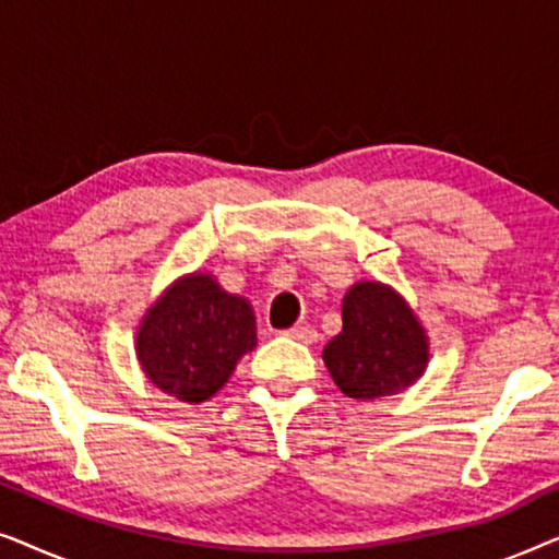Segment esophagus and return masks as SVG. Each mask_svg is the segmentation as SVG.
<instances>
[{"label": "esophagus", "mask_w": 559, "mask_h": 559, "mask_svg": "<svg viewBox=\"0 0 559 559\" xmlns=\"http://www.w3.org/2000/svg\"><path fill=\"white\" fill-rule=\"evenodd\" d=\"M285 335H289L293 341L305 343V346H310V343L318 341V331L310 325H293L289 331H285Z\"/></svg>", "instance_id": "obj_1"}]
</instances>
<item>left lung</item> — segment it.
Here are the masks:
<instances>
[{
    "label": "left lung",
    "mask_w": 559,
    "mask_h": 559,
    "mask_svg": "<svg viewBox=\"0 0 559 559\" xmlns=\"http://www.w3.org/2000/svg\"><path fill=\"white\" fill-rule=\"evenodd\" d=\"M341 312L343 331L323 348V361L343 394L381 400L423 377L430 343L400 293L381 282H356Z\"/></svg>",
    "instance_id": "8db88e82"
}]
</instances>
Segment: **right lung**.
<instances>
[{
	"label": "right lung",
	"mask_w": 559,
	"mask_h": 559,
	"mask_svg": "<svg viewBox=\"0 0 559 559\" xmlns=\"http://www.w3.org/2000/svg\"><path fill=\"white\" fill-rule=\"evenodd\" d=\"M254 346L249 300L221 289L203 272L173 282L136 331L142 371L159 392L188 404L211 400Z\"/></svg>",
	"instance_id": "right-lung-1"
}]
</instances>
